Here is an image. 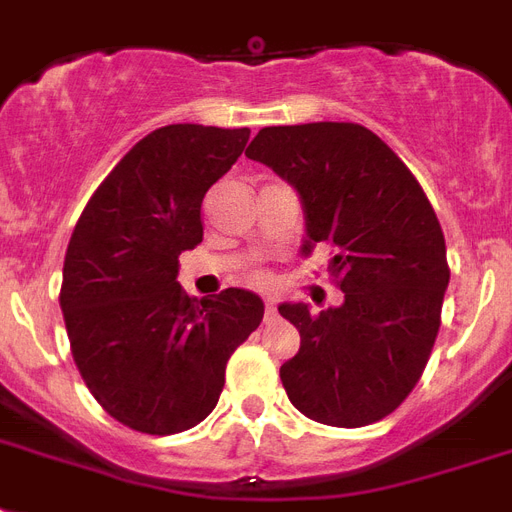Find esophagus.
Segmentation results:
<instances>
[{"label": "esophagus", "instance_id": "esophagus-1", "mask_svg": "<svg viewBox=\"0 0 512 512\" xmlns=\"http://www.w3.org/2000/svg\"><path fill=\"white\" fill-rule=\"evenodd\" d=\"M265 319H276V303L273 300H265Z\"/></svg>", "mask_w": 512, "mask_h": 512}]
</instances>
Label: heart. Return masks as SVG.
<instances>
[{
	"label": "heart",
	"mask_w": 512,
	"mask_h": 512,
	"mask_svg": "<svg viewBox=\"0 0 512 512\" xmlns=\"http://www.w3.org/2000/svg\"><path fill=\"white\" fill-rule=\"evenodd\" d=\"M252 281H257V284H265V281H268V276H265V273H255V276H252Z\"/></svg>",
	"instance_id": "obj_1"
}]
</instances>
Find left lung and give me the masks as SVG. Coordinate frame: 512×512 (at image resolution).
Listing matches in <instances>:
<instances>
[{
    "label": "left lung",
    "instance_id": "left-lung-1",
    "mask_svg": "<svg viewBox=\"0 0 512 512\" xmlns=\"http://www.w3.org/2000/svg\"><path fill=\"white\" fill-rule=\"evenodd\" d=\"M252 162L295 185L308 239L332 247L340 308L279 305L300 332L281 366L289 401L316 422L361 428L388 417L420 382L449 287L446 241L428 196L388 143L353 122L263 127Z\"/></svg>",
    "mask_w": 512,
    "mask_h": 512
}]
</instances>
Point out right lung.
Wrapping results in <instances>:
<instances>
[{"instance_id": "obj_1", "label": "right lung", "mask_w": 512, "mask_h": 512, "mask_svg": "<svg viewBox=\"0 0 512 512\" xmlns=\"http://www.w3.org/2000/svg\"><path fill=\"white\" fill-rule=\"evenodd\" d=\"M247 140V127L154 130L108 172L68 241L60 308L71 356L95 401L138 433L199 425L231 353L263 321L247 289L199 303L177 284V257L204 239V193Z\"/></svg>"}]
</instances>
